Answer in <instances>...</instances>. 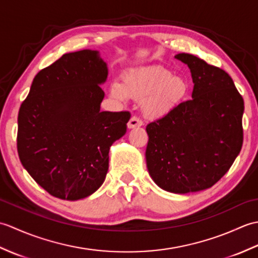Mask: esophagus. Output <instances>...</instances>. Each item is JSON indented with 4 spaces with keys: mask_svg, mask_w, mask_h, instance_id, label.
<instances>
[{
    "mask_svg": "<svg viewBox=\"0 0 258 258\" xmlns=\"http://www.w3.org/2000/svg\"><path fill=\"white\" fill-rule=\"evenodd\" d=\"M142 125H143V120H142L138 116H132L128 120L127 127L128 128H134V127H139V126H142Z\"/></svg>",
    "mask_w": 258,
    "mask_h": 258,
    "instance_id": "esophagus-1",
    "label": "esophagus"
}]
</instances>
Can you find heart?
<instances>
[{
    "mask_svg": "<svg viewBox=\"0 0 258 258\" xmlns=\"http://www.w3.org/2000/svg\"><path fill=\"white\" fill-rule=\"evenodd\" d=\"M189 91V82L182 75H173L162 65L132 71L123 78L122 86L113 84L115 97L128 96L142 101L147 117L160 118L171 113L182 103Z\"/></svg>",
    "mask_w": 258,
    "mask_h": 258,
    "instance_id": "1",
    "label": "heart"
}]
</instances>
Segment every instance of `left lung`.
I'll return each instance as SVG.
<instances>
[{
    "instance_id": "left-lung-1",
    "label": "left lung",
    "mask_w": 258,
    "mask_h": 258,
    "mask_svg": "<svg viewBox=\"0 0 258 258\" xmlns=\"http://www.w3.org/2000/svg\"><path fill=\"white\" fill-rule=\"evenodd\" d=\"M193 79L191 97L146 126V165L161 188L186 194L216 184L243 145L244 100L225 71L177 54Z\"/></svg>"
}]
</instances>
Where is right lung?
<instances>
[{
	"label": "right lung",
	"mask_w": 258,
	"mask_h": 258,
	"mask_svg": "<svg viewBox=\"0 0 258 258\" xmlns=\"http://www.w3.org/2000/svg\"><path fill=\"white\" fill-rule=\"evenodd\" d=\"M107 78L97 51L64 54L41 70L22 102L18 153L33 179L67 201L93 194L105 179L109 147L126 133L127 111H100Z\"/></svg>",
	"instance_id": "add662e5"
}]
</instances>
